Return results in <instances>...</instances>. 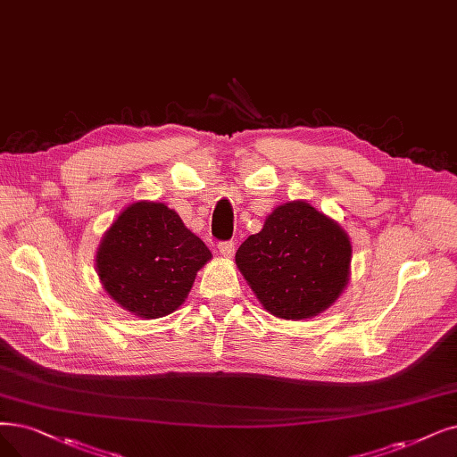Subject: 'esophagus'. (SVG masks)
Wrapping results in <instances>:
<instances>
[{
    "label": "esophagus",
    "instance_id": "esophagus-1",
    "mask_svg": "<svg viewBox=\"0 0 457 457\" xmlns=\"http://www.w3.org/2000/svg\"><path fill=\"white\" fill-rule=\"evenodd\" d=\"M217 249H219V253L223 254V257L230 259L232 254H234V251H236V245H234V242H219Z\"/></svg>",
    "mask_w": 457,
    "mask_h": 457
}]
</instances>
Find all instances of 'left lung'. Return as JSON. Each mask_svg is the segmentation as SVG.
I'll return each instance as SVG.
<instances>
[{
  "instance_id": "left-lung-1",
  "label": "left lung",
  "mask_w": 457,
  "mask_h": 457,
  "mask_svg": "<svg viewBox=\"0 0 457 457\" xmlns=\"http://www.w3.org/2000/svg\"><path fill=\"white\" fill-rule=\"evenodd\" d=\"M351 253L349 236L336 221L307 203H288L238 247L236 264L266 312L302 320L339 298Z\"/></svg>"
}]
</instances>
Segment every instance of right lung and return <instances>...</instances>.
<instances>
[{
    "label": "right lung",
    "instance_id": "obj_1",
    "mask_svg": "<svg viewBox=\"0 0 457 457\" xmlns=\"http://www.w3.org/2000/svg\"><path fill=\"white\" fill-rule=\"evenodd\" d=\"M212 259L206 244L159 203H135L106 230L97 251L104 290L142 319L165 317L186 302L196 271Z\"/></svg>",
    "mask_w": 457,
    "mask_h": 457
}]
</instances>
